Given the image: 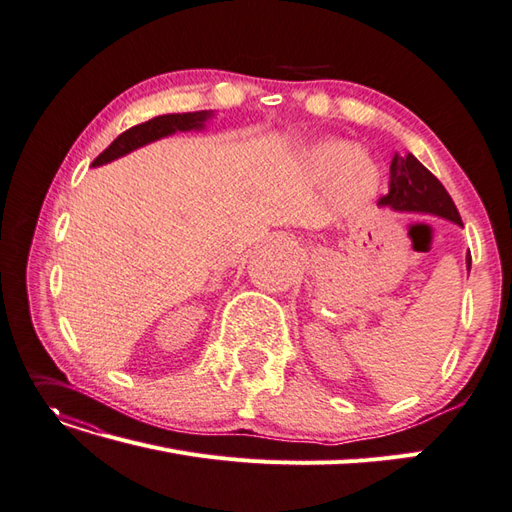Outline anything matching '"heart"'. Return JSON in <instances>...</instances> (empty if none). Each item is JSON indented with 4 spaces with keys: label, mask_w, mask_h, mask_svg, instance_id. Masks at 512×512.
I'll return each instance as SVG.
<instances>
[{
    "label": "heart",
    "mask_w": 512,
    "mask_h": 512,
    "mask_svg": "<svg viewBox=\"0 0 512 512\" xmlns=\"http://www.w3.org/2000/svg\"><path fill=\"white\" fill-rule=\"evenodd\" d=\"M311 168L322 179L333 177L339 199L346 205L370 201L378 188V168L365 153L355 151L350 142L329 140L311 151Z\"/></svg>",
    "instance_id": "heart-1"
}]
</instances>
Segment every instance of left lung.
<instances>
[{"label": "left lung", "mask_w": 512, "mask_h": 512, "mask_svg": "<svg viewBox=\"0 0 512 512\" xmlns=\"http://www.w3.org/2000/svg\"><path fill=\"white\" fill-rule=\"evenodd\" d=\"M378 203L393 209H406V212L435 214L463 225L448 190L411 153L393 155L389 166V192ZM467 266H471V255H467Z\"/></svg>", "instance_id": "left-lung-1"}]
</instances>
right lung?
Segmentation results:
<instances>
[{
    "label": "right lung",
    "instance_id": "obj_1",
    "mask_svg": "<svg viewBox=\"0 0 512 512\" xmlns=\"http://www.w3.org/2000/svg\"><path fill=\"white\" fill-rule=\"evenodd\" d=\"M207 119V112H186V114H164V116H155V119L147 121V123H140L129 127L127 131L116 138L110 147L99 153L97 160L93 162V166H101L106 162L116 160V157H121L129 151H134L142 144H147L151 140H157L162 136L173 134V131H186V129H194V127H201L203 121Z\"/></svg>",
    "mask_w": 512,
    "mask_h": 512
}]
</instances>
